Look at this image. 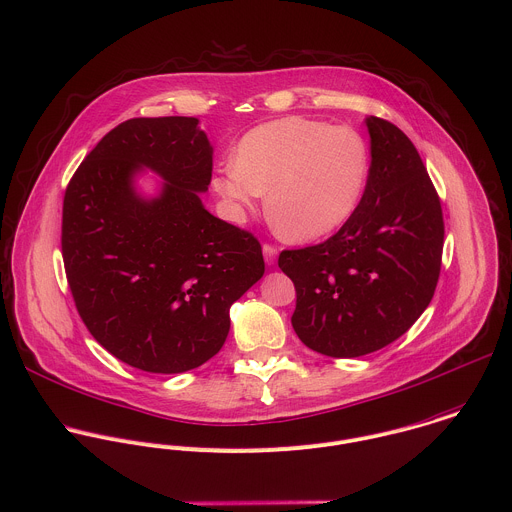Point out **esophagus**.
Here are the masks:
<instances>
[{
	"label": "esophagus",
	"mask_w": 512,
	"mask_h": 512,
	"mask_svg": "<svg viewBox=\"0 0 512 512\" xmlns=\"http://www.w3.org/2000/svg\"><path fill=\"white\" fill-rule=\"evenodd\" d=\"M262 252H264V262H266L268 266H274V264H276V258H278V250H276L274 246H270V244H264V246H262Z\"/></svg>",
	"instance_id": "obj_1"
}]
</instances>
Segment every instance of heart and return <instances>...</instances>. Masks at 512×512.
Returning a JSON list of instances; mask_svg holds the SVG:
<instances>
[{"mask_svg": "<svg viewBox=\"0 0 512 512\" xmlns=\"http://www.w3.org/2000/svg\"><path fill=\"white\" fill-rule=\"evenodd\" d=\"M368 178V148L350 128L298 116L250 130L214 190L244 216L268 192L266 212L288 242H312L344 226Z\"/></svg>", "mask_w": 512, "mask_h": 512, "instance_id": "heart-1", "label": "heart"}]
</instances>
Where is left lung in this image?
Segmentation results:
<instances>
[{
  "instance_id": "1",
  "label": "left lung",
  "mask_w": 512,
  "mask_h": 512,
  "mask_svg": "<svg viewBox=\"0 0 512 512\" xmlns=\"http://www.w3.org/2000/svg\"><path fill=\"white\" fill-rule=\"evenodd\" d=\"M370 170L350 220L326 242L284 250L292 328L312 350L356 358L400 338L432 300L444 222L426 168L402 130L368 116Z\"/></svg>"
}]
</instances>
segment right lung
Wrapping results in <instances>:
<instances>
[{"label": "right lung", "instance_id": "obj_1", "mask_svg": "<svg viewBox=\"0 0 512 512\" xmlns=\"http://www.w3.org/2000/svg\"><path fill=\"white\" fill-rule=\"evenodd\" d=\"M198 118H134L86 156L64 198L62 254L76 308L118 360L156 374L224 346L230 306L264 274L258 240L200 194L214 148ZM162 180L148 197L137 178Z\"/></svg>", "mask_w": 512, "mask_h": 512}]
</instances>
